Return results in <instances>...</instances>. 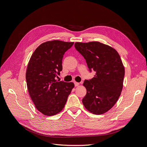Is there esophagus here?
Wrapping results in <instances>:
<instances>
[{
	"instance_id": "1",
	"label": "esophagus",
	"mask_w": 147,
	"mask_h": 147,
	"mask_svg": "<svg viewBox=\"0 0 147 147\" xmlns=\"http://www.w3.org/2000/svg\"><path fill=\"white\" fill-rule=\"evenodd\" d=\"M74 84H75V86L76 87V86H79L80 83H78V82H74Z\"/></svg>"
}]
</instances>
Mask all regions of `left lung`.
Returning <instances> with one entry per match:
<instances>
[{"instance_id":"8db88e82","label":"left lung","mask_w":147,"mask_h":147,"mask_svg":"<svg viewBox=\"0 0 147 147\" xmlns=\"http://www.w3.org/2000/svg\"><path fill=\"white\" fill-rule=\"evenodd\" d=\"M75 48L86 60L90 72H96L93 78L84 82L87 89L84 106L94 114L105 113L115 104L123 88L125 71L120 55L99 42H76Z\"/></svg>"}]
</instances>
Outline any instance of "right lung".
Returning <instances> with one entry per match:
<instances>
[{"label": "right lung", "instance_id": "add662e5", "mask_svg": "<svg viewBox=\"0 0 147 147\" xmlns=\"http://www.w3.org/2000/svg\"><path fill=\"white\" fill-rule=\"evenodd\" d=\"M74 44L58 40L45 42L36 49L28 63L26 79L29 93L36 109L45 115L60 113L74 87L73 82L55 80L62 71L65 53Z\"/></svg>", "mask_w": 147, "mask_h": 147}]
</instances>
